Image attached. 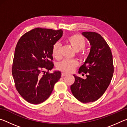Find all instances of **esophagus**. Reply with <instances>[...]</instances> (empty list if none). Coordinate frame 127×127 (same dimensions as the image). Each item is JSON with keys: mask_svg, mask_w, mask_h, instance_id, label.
I'll return each mask as SVG.
<instances>
[{"mask_svg": "<svg viewBox=\"0 0 127 127\" xmlns=\"http://www.w3.org/2000/svg\"><path fill=\"white\" fill-rule=\"evenodd\" d=\"M66 74L65 73H62V77H64V76H66Z\"/></svg>", "mask_w": 127, "mask_h": 127, "instance_id": "esophagus-1", "label": "esophagus"}]
</instances>
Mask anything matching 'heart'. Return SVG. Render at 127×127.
I'll use <instances>...</instances> for the list:
<instances>
[{
  "mask_svg": "<svg viewBox=\"0 0 127 127\" xmlns=\"http://www.w3.org/2000/svg\"><path fill=\"white\" fill-rule=\"evenodd\" d=\"M66 41L76 51H79L84 49L86 45V42L85 37L79 34H74L68 36ZM62 45L59 42H55L53 46L52 53L53 57L57 59L61 57ZM78 57L80 58L84 57V54L82 53H78ZM78 65V63L76 60H63L60 62L57 65V68L62 72L70 73Z\"/></svg>",
  "mask_w": 127,
  "mask_h": 127,
  "instance_id": "1",
  "label": "heart"
}]
</instances>
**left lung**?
<instances>
[{
	"label": "left lung",
	"mask_w": 127,
	"mask_h": 127,
	"mask_svg": "<svg viewBox=\"0 0 127 127\" xmlns=\"http://www.w3.org/2000/svg\"><path fill=\"white\" fill-rule=\"evenodd\" d=\"M82 34L91 46L89 56L78 70L79 74H86L87 78L73 75L75 81L70 90L77 100L87 103L95 101L104 94L112 79L114 65L110 47L100 34L94 32Z\"/></svg>",
	"instance_id": "left-lung-1"
}]
</instances>
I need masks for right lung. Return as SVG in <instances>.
I'll list each match as a JSON object with an SVG mask.
<instances>
[{
	"label": "right lung",
	"instance_id": "obj_1",
	"mask_svg": "<svg viewBox=\"0 0 127 127\" xmlns=\"http://www.w3.org/2000/svg\"><path fill=\"white\" fill-rule=\"evenodd\" d=\"M62 35V30L36 28L25 33L17 42L12 75L17 91L29 103L38 104L48 99L61 78L60 71L48 72L54 67L53 46Z\"/></svg>",
	"mask_w": 127,
	"mask_h": 127
}]
</instances>
